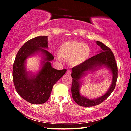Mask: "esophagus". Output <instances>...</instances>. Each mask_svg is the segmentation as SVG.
I'll return each mask as SVG.
<instances>
[{
    "label": "esophagus",
    "instance_id": "1",
    "mask_svg": "<svg viewBox=\"0 0 131 131\" xmlns=\"http://www.w3.org/2000/svg\"><path fill=\"white\" fill-rule=\"evenodd\" d=\"M66 74H68V75H70L71 74V71L70 70H68L67 71V72H66Z\"/></svg>",
    "mask_w": 131,
    "mask_h": 131
}]
</instances>
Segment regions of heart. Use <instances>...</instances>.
I'll return each mask as SVG.
<instances>
[{
    "instance_id": "1",
    "label": "heart",
    "mask_w": 131,
    "mask_h": 131,
    "mask_svg": "<svg viewBox=\"0 0 131 131\" xmlns=\"http://www.w3.org/2000/svg\"><path fill=\"white\" fill-rule=\"evenodd\" d=\"M91 50L84 43L78 41H67L61 44L58 55L73 65H77L87 60L90 57Z\"/></svg>"
}]
</instances>
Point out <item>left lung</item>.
Returning <instances> with one entry per match:
<instances>
[{
	"mask_svg": "<svg viewBox=\"0 0 131 131\" xmlns=\"http://www.w3.org/2000/svg\"><path fill=\"white\" fill-rule=\"evenodd\" d=\"M96 43L101 48L100 53L94 56L84 62L74 66L72 69L71 77L73 82L71 84V94L73 98L78 105L84 107L93 106L101 104L110 95L115 87L118 78V66L116 63L113 52L104 43L97 41ZM104 66L109 68L113 74L112 83L110 90L104 95L94 100L88 99L82 96L79 93L80 85L79 79L88 70H94L96 66Z\"/></svg>",
	"mask_w": 131,
	"mask_h": 131,
	"instance_id": "8db88e82",
	"label": "left lung"
}]
</instances>
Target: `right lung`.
Returning <instances> with one entry per match:
<instances>
[{"label": "right lung", "mask_w": 131, "mask_h": 131, "mask_svg": "<svg viewBox=\"0 0 131 131\" xmlns=\"http://www.w3.org/2000/svg\"><path fill=\"white\" fill-rule=\"evenodd\" d=\"M47 36H40L31 39L19 49L13 63L12 77L17 92L22 98L32 104L45 103L49 98L52 88L66 73L53 68L50 61L54 59L48 48ZM41 51L45 56V61L41 70L34 77H30L24 67L26 58L29 55Z\"/></svg>", "instance_id": "obj_1"}]
</instances>
